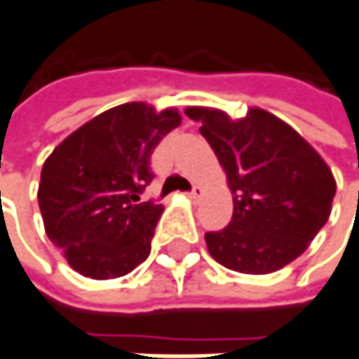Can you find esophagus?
<instances>
[{"instance_id": "obj_1", "label": "esophagus", "mask_w": 359, "mask_h": 359, "mask_svg": "<svg viewBox=\"0 0 359 359\" xmlns=\"http://www.w3.org/2000/svg\"><path fill=\"white\" fill-rule=\"evenodd\" d=\"M187 197H189L191 201H195V203H197V201H201V197H203V187L195 185L194 189H191V191L187 194Z\"/></svg>"}]
</instances>
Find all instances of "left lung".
I'll return each mask as SVG.
<instances>
[{
  "label": "left lung",
  "mask_w": 359,
  "mask_h": 359,
  "mask_svg": "<svg viewBox=\"0 0 359 359\" xmlns=\"http://www.w3.org/2000/svg\"><path fill=\"white\" fill-rule=\"evenodd\" d=\"M201 123L232 191L226 229L207 232L212 258L238 273H271L307 250L332 211L336 180L295 128L259 107L232 118L215 107H187Z\"/></svg>",
  "instance_id": "8db88e82"
}]
</instances>
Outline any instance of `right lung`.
Instances as JSON below:
<instances>
[{"instance_id":"right-lung-1","label":"right lung","mask_w":359,"mask_h":359,"mask_svg":"<svg viewBox=\"0 0 359 359\" xmlns=\"http://www.w3.org/2000/svg\"><path fill=\"white\" fill-rule=\"evenodd\" d=\"M180 125L177 109L130 101L76 128L44 160V231L83 278H121L148 258L164 207L140 203V194L154 177L152 150Z\"/></svg>"}]
</instances>
